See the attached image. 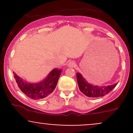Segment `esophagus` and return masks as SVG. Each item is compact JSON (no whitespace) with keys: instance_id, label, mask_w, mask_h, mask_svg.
Listing matches in <instances>:
<instances>
[{"instance_id":"obj_1","label":"esophagus","mask_w":133,"mask_h":133,"mask_svg":"<svg viewBox=\"0 0 133 133\" xmlns=\"http://www.w3.org/2000/svg\"><path fill=\"white\" fill-rule=\"evenodd\" d=\"M75 65H76V64L74 61H70L68 63V66L69 67V68H73V67L75 66Z\"/></svg>"}]
</instances>
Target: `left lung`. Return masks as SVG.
Wrapping results in <instances>:
<instances>
[{
    "mask_svg": "<svg viewBox=\"0 0 133 133\" xmlns=\"http://www.w3.org/2000/svg\"><path fill=\"white\" fill-rule=\"evenodd\" d=\"M76 77L81 92L89 97H103L110 92L117 85V83H116L111 86H94L91 84L88 83L86 79L79 72L76 74Z\"/></svg>",
    "mask_w": 133,
    "mask_h": 133,
    "instance_id": "obj_1",
    "label": "left lung"
}]
</instances>
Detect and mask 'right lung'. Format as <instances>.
<instances>
[{
    "label": "right lung",
    "mask_w": 133,
    "mask_h": 133,
    "mask_svg": "<svg viewBox=\"0 0 133 133\" xmlns=\"http://www.w3.org/2000/svg\"><path fill=\"white\" fill-rule=\"evenodd\" d=\"M62 70L55 68L47 77L38 83H29L13 72L17 86L21 91L32 99L38 100L45 98L54 91L61 74Z\"/></svg>",
    "instance_id": "right-lung-1"
}]
</instances>
